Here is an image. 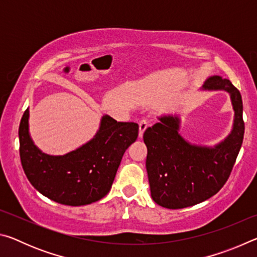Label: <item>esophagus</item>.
I'll use <instances>...</instances> for the list:
<instances>
[{"label": "esophagus", "mask_w": 257, "mask_h": 257, "mask_svg": "<svg viewBox=\"0 0 257 257\" xmlns=\"http://www.w3.org/2000/svg\"><path fill=\"white\" fill-rule=\"evenodd\" d=\"M150 125V121L149 119H142L139 121V137H143V135H144V132L146 130V128Z\"/></svg>", "instance_id": "esophagus-1"}]
</instances>
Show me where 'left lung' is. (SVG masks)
<instances>
[{"label": "left lung", "instance_id": "left-lung-1", "mask_svg": "<svg viewBox=\"0 0 257 257\" xmlns=\"http://www.w3.org/2000/svg\"><path fill=\"white\" fill-rule=\"evenodd\" d=\"M204 88L225 90L234 110L231 134L214 149L190 145L178 134L179 119L162 116L144 133L151 195L159 205L177 210L206 201L229 179L245 134L240 92L227 78L213 76Z\"/></svg>", "mask_w": 257, "mask_h": 257}]
</instances>
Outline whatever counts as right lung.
Returning a JSON list of instances; mask_svg holds the SVG:
<instances>
[{
	"label": "right lung",
	"mask_w": 257,
	"mask_h": 257,
	"mask_svg": "<svg viewBox=\"0 0 257 257\" xmlns=\"http://www.w3.org/2000/svg\"><path fill=\"white\" fill-rule=\"evenodd\" d=\"M29 112L19 125V153L28 180L56 203L80 206L97 202L110 191L125 150L138 137V124L116 122L104 115L92 141L63 156L42 153L28 133Z\"/></svg>",
	"instance_id": "obj_1"
}]
</instances>
